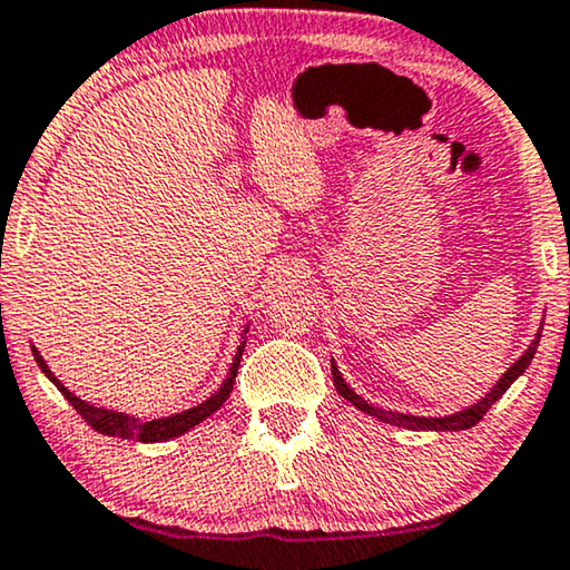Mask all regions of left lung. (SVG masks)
Wrapping results in <instances>:
<instances>
[{"instance_id":"obj_1","label":"left lung","mask_w":570,"mask_h":570,"mask_svg":"<svg viewBox=\"0 0 570 570\" xmlns=\"http://www.w3.org/2000/svg\"><path fill=\"white\" fill-rule=\"evenodd\" d=\"M539 337H542V327H539L534 343L529 345L527 353H523V356L515 361V364L508 368L505 374L500 376V382L494 384V387L482 397V401H476L474 405H469V409H463V411H458V413H450V416H411V413H397V411H387V409H376V405L364 401V397L353 393L348 384H345L343 374L337 372L335 361H332V380H335L337 393L343 395L345 401H351L358 411H364V413H368V416L384 421V424L403 426V430H421V432H424V430L426 432H461V430H471V426L479 424L484 413L492 409L494 401H500V397L505 395V390L511 387V384L519 380L523 372H527V366L531 364V358H534V353H537Z\"/></svg>"}]
</instances>
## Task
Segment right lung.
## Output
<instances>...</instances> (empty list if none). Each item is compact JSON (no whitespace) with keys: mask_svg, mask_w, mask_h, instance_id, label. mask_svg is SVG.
<instances>
[{"mask_svg":"<svg viewBox=\"0 0 570 570\" xmlns=\"http://www.w3.org/2000/svg\"><path fill=\"white\" fill-rule=\"evenodd\" d=\"M243 332H248V330H243ZM243 348H246V340H243V343L238 345V353H235L230 372H227V380L219 384V390L212 397H206L204 403H198V405H194V409H188V411L173 413V416L151 419V421L128 416V413H120V411L96 409V405L80 401L78 395H72L70 390L65 387V384L59 382L55 374H51V368L47 366V361L41 358V353L36 351V348H33V356H36V364L41 366V372L49 376V382L55 384L59 393L65 395V401H68L72 409H76L80 416L86 419V424L91 426V430H96L99 434H107V438L138 440V442H165V440L180 438V434H186L188 430H194L196 424H202L204 419H209L212 413L217 411L219 405L227 401V397H230L233 384H235V374H238V366H240V358H243Z\"/></svg>","mask_w":570,"mask_h":570,"instance_id":"obj_1","label":"right lung"}]
</instances>
